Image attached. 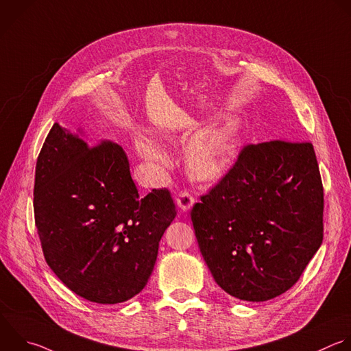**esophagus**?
Returning <instances> with one entry per match:
<instances>
[{
  "label": "esophagus",
  "instance_id": "34e87169",
  "mask_svg": "<svg viewBox=\"0 0 351 351\" xmlns=\"http://www.w3.org/2000/svg\"><path fill=\"white\" fill-rule=\"evenodd\" d=\"M176 205L183 210V212H189L191 209V206L194 205V198L189 191H180L178 198H176Z\"/></svg>",
  "mask_w": 351,
  "mask_h": 351
}]
</instances>
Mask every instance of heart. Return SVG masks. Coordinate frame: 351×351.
Returning <instances> with one entry per match:
<instances>
[{"label": "heart", "instance_id": "1", "mask_svg": "<svg viewBox=\"0 0 351 351\" xmlns=\"http://www.w3.org/2000/svg\"><path fill=\"white\" fill-rule=\"evenodd\" d=\"M241 130L243 121L240 117L227 115L219 124L197 132L187 143L184 153L190 176L201 182L217 179L239 146ZM135 149L142 158L160 168L169 165L168 156L152 138L142 132L135 136Z\"/></svg>", "mask_w": 351, "mask_h": 351}]
</instances>
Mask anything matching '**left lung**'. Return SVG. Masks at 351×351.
<instances>
[{
	"mask_svg": "<svg viewBox=\"0 0 351 351\" xmlns=\"http://www.w3.org/2000/svg\"><path fill=\"white\" fill-rule=\"evenodd\" d=\"M324 190L314 147L271 141L243 149L191 209L216 284L245 302L287 292L322 243Z\"/></svg>",
	"mask_w": 351,
	"mask_h": 351,
	"instance_id": "obj_1",
	"label": "left lung"
}]
</instances>
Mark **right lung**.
Segmentation results:
<instances>
[{
    "label": "right lung",
    "instance_id": "add662e5",
    "mask_svg": "<svg viewBox=\"0 0 351 351\" xmlns=\"http://www.w3.org/2000/svg\"><path fill=\"white\" fill-rule=\"evenodd\" d=\"M58 123L40 152L34 217L51 270L78 296L115 304L147 284L176 216L167 189L145 198L119 145L84 139Z\"/></svg>",
    "mask_w": 351,
    "mask_h": 351
}]
</instances>
